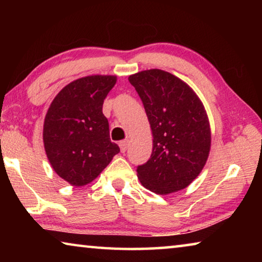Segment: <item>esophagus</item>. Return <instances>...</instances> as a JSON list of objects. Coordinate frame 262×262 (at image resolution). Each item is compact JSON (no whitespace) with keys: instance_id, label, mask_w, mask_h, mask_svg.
Here are the masks:
<instances>
[{"instance_id":"obj_1","label":"esophagus","mask_w":262,"mask_h":262,"mask_svg":"<svg viewBox=\"0 0 262 262\" xmlns=\"http://www.w3.org/2000/svg\"><path fill=\"white\" fill-rule=\"evenodd\" d=\"M119 145H120L121 152H126V150L128 149V147H129V141H128V140H125V141H121V142H120V143H119Z\"/></svg>"}]
</instances>
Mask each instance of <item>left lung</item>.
<instances>
[{
	"instance_id": "obj_1",
	"label": "left lung",
	"mask_w": 262,
	"mask_h": 262,
	"mask_svg": "<svg viewBox=\"0 0 262 262\" xmlns=\"http://www.w3.org/2000/svg\"><path fill=\"white\" fill-rule=\"evenodd\" d=\"M128 79L143 103L154 136L151 156L136 168L141 184L162 195L184 189L202 171L210 150L201 100L180 78L161 69Z\"/></svg>"
}]
</instances>
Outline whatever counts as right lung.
<instances>
[{"mask_svg": "<svg viewBox=\"0 0 262 262\" xmlns=\"http://www.w3.org/2000/svg\"><path fill=\"white\" fill-rule=\"evenodd\" d=\"M115 76L94 75L76 79L57 94L43 123V145L52 167L73 186H84L112 161L120 148L110 140L103 114Z\"/></svg>", "mask_w": 262, "mask_h": 262, "instance_id": "1", "label": "right lung"}]
</instances>
